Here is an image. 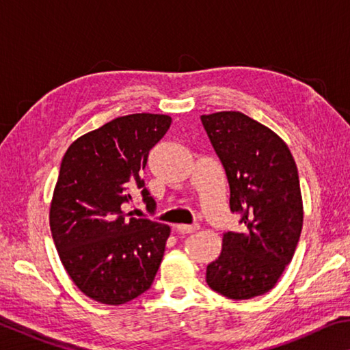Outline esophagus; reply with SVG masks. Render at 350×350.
Listing matches in <instances>:
<instances>
[{"label": "esophagus", "mask_w": 350, "mask_h": 350, "mask_svg": "<svg viewBox=\"0 0 350 350\" xmlns=\"http://www.w3.org/2000/svg\"><path fill=\"white\" fill-rule=\"evenodd\" d=\"M176 230H177V232H179V233L188 234V233L198 232L199 225H183V224H179V225H176Z\"/></svg>", "instance_id": "esophagus-1"}]
</instances>
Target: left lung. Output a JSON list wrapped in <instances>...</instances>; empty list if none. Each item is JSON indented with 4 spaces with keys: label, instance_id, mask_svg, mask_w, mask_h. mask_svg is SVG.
<instances>
[{
    "label": "left lung",
    "instance_id": "obj_1",
    "mask_svg": "<svg viewBox=\"0 0 350 350\" xmlns=\"http://www.w3.org/2000/svg\"><path fill=\"white\" fill-rule=\"evenodd\" d=\"M230 185V210L244 232H227L206 265V284L230 299L275 287L303 230V196L295 159L280 135L239 111L200 116Z\"/></svg>",
    "mask_w": 350,
    "mask_h": 350
}]
</instances>
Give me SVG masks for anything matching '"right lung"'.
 Returning <instances> with one entry per match:
<instances>
[{
    "label": "right lung",
    "instance_id": "1",
    "mask_svg": "<svg viewBox=\"0 0 350 350\" xmlns=\"http://www.w3.org/2000/svg\"><path fill=\"white\" fill-rule=\"evenodd\" d=\"M171 125L165 114L117 117L77 139L64 152L51 200L52 238L64 270L81 293L120 306L151 287L171 228L123 211L131 188L154 199L140 171Z\"/></svg>",
    "mask_w": 350,
    "mask_h": 350
}]
</instances>
